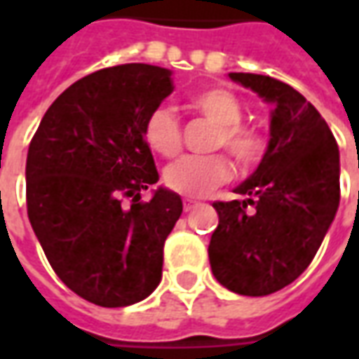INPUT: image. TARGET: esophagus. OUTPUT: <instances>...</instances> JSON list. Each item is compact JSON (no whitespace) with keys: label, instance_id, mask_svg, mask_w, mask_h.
<instances>
[{"label":"esophagus","instance_id":"1","mask_svg":"<svg viewBox=\"0 0 359 359\" xmlns=\"http://www.w3.org/2000/svg\"><path fill=\"white\" fill-rule=\"evenodd\" d=\"M196 205H198V202H196V200H190V198H187V200H184V202H182V208H184V211H192L196 208Z\"/></svg>","mask_w":359,"mask_h":359}]
</instances>
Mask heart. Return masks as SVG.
<instances>
[{"instance_id": "b5f03b06", "label": "heart", "mask_w": 359, "mask_h": 359, "mask_svg": "<svg viewBox=\"0 0 359 359\" xmlns=\"http://www.w3.org/2000/svg\"><path fill=\"white\" fill-rule=\"evenodd\" d=\"M190 109L217 125L213 146L225 148L242 167H252L262 161L265 140L254 126L244 125V107L234 92L223 86L198 90L188 100ZM144 140L156 154L175 157L182 148V126L179 117L169 107H157L144 123ZM165 184L182 196L208 194L233 177V165L223 154L213 156H187L165 169Z\"/></svg>"}]
</instances>
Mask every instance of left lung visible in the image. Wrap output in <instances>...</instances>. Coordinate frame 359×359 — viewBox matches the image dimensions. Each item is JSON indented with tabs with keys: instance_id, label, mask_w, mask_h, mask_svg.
<instances>
[{
	"instance_id": "obj_1",
	"label": "left lung",
	"mask_w": 359,
	"mask_h": 359,
	"mask_svg": "<svg viewBox=\"0 0 359 359\" xmlns=\"http://www.w3.org/2000/svg\"><path fill=\"white\" fill-rule=\"evenodd\" d=\"M231 79L275 103L271 140L256 172L236 188L246 200L215 202L210 264L221 285L242 296H267L306 271L340 202L339 146L311 103L265 74Z\"/></svg>"
}]
</instances>
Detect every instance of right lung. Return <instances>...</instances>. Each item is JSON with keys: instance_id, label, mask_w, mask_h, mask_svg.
<instances>
[{"instance_id": "1", "label": "right lung", "mask_w": 359, "mask_h": 359, "mask_svg": "<svg viewBox=\"0 0 359 359\" xmlns=\"http://www.w3.org/2000/svg\"><path fill=\"white\" fill-rule=\"evenodd\" d=\"M171 92L161 67L95 71L51 103L28 146L30 225L57 277L95 306L136 304L161 280L182 202L165 188L140 198L159 180L144 123Z\"/></svg>"}]
</instances>
